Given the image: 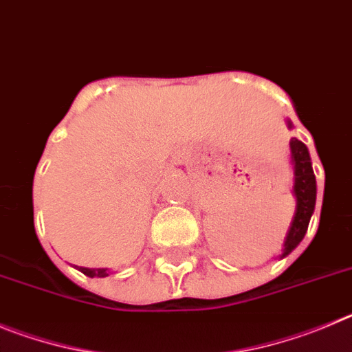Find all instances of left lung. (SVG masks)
Listing matches in <instances>:
<instances>
[{"label":"left lung","instance_id":"left-lung-1","mask_svg":"<svg viewBox=\"0 0 352 352\" xmlns=\"http://www.w3.org/2000/svg\"><path fill=\"white\" fill-rule=\"evenodd\" d=\"M287 128H293L291 121H287ZM289 153L291 166H293V195L296 198V208H294L289 230H287L286 239H284L280 259L286 258L289 252H293L305 236L310 217L314 214L316 195H318L316 175L314 170H312V161H310L307 145L300 142L298 138H291Z\"/></svg>","mask_w":352,"mask_h":352}]
</instances>
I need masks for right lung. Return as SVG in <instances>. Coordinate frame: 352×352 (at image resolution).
<instances>
[{"instance_id": "right-lung-1", "label": "right lung", "mask_w": 352, "mask_h": 352, "mask_svg": "<svg viewBox=\"0 0 352 352\" xmlns=\"http://www.w3.org/2000/svg\"><path fill=\"white\" fill-rule=\"evenodd\" d=\"M78 270L82 272L87 277H107L110 274L109 268H84V267H77Z\"/></svg>"}]
</instances>
